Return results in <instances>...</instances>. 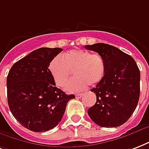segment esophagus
Here are the masks:
<instances>
[{
  "label": "esophagus",
  "instance_id": "obj_1",
  "mask_svg": "<svg viewBox=\"0 0 149 149\" xmlns=\"http://www.w3.org/2000/svg\"><path fill=\"white\" fill-rule=\"evenodd\" d=\"M82 96H83V94H81V93H80V94H77V95H76V97H77V98H80Z\"/></svg>",
  "mask_w": 149,
  "mask_h": 149
}]
</instances>
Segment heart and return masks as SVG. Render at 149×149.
Returning <instances> with one entry per match:
<instances>
[{
  "label": "heart",
  "instance_id": "heart-1",
  "mask_svg": "<svg viewBox=\"0 0 149 149\" xmlns=\"http://www.w3.org/2000/svg\"><path fill=\"white\" fill-rule=\"evenodd\" d=\"M49 72L54 83L63 87L73 72L74 78L65 87L68 92H77L86 88L87 84L95 86L105 75V61L99 54H91L82 49L71 50L63 58L54 57L49 64Z\"/></svg>",
  "mask_w": 149,
  "mask_h": 149
}]
</instances>
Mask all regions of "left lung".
I'll return each mask as SVG.
<instances>
[{"label": "left lung", "mask_w": 149, "mask_h": 149, "mask_svg": "<svg viewBox=\"0 0 149 149\" xmlns=\"http://www.w3.org/2000/svg\"><path fill=\"white\" fill-rule=\"evenodd\" d=\"M103 58L104 77L91 90L96 95L95 105L87 111L93 122L102 127H116L131 116L140 96V70L132 57L103 43L86 45Z\"/></svg>", "instance_id": "8db88e82"}]
</instances>
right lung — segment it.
<instances>
[{"label": "right lung", "mask_w": 149, "mask_h": 149, "mask_svg": "<svg viewBox=\"0 0 149 149\" xmlns=\"http://www.w3.org/2000/svg\"><path fill=\"white\" fill-rule=\"evenodd\" d=\"M62 48L40 47L15 62L7 77L8 103L18 122L34 132H45L62 120L67 95L55 86L49 64Z\"/></svg>", "instance_id": "obj_1"}]
</instances>
